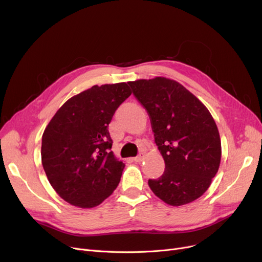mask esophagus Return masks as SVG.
<instances>
[{
  "instance_id": "esophagus-1",
  "label": "esophagus",
  "mask_w": 262,
  "mask_h": 262,
  "mask_svg": "<svg viewBox=\"0 0 262 262\" xmlns=\"http://www.w3.org/2000/svg\"><path fill=\"white\" fill-rule=\"evenodd\" d=\"M143 154L142 153H140L139 155H137V156H136V157H134L133 159H134V161L136 162V163H140V162H142L143 161Z\"/></svg>"
}]
</instances>
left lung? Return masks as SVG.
<instances>
[{
    "instance_id": "left-lung-1",
    "label": "left lung",
    "mask_w": 262,
    "mask_h": 262,
    "mask_svg": "<svg viewBox=\"0 0 262 262\" xmlns=\"http://www.w3.org/2000/svg\"><path fill=\"white\" fill-rule=\"evenodd\" d=\"M150 117L165 171L150 179L154 194L170 206L196 200L209 188L222 156L220 133L211 113L179 82L164 77L128 82Z\"/></svg>"
}]
</instances>
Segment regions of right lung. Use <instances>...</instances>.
Segmentation results:
<instances>
[{
	"instance_id": "add662e5",
	"label": "right lung",
	"mask_w": 262,
	"mask_h": 262,
	"mask_svg": "<svg viewBox=\"0 0 262 262\" xmlns=\"http://www.w3.org/2000/svg\"><path fill=\"white\" fill-rule=\"evenodd\" d=\"M132 94L127 83L94 85L73 96L56 111L41 138V163L61 198L93 208L108 198L125 164L111 151L108 126Z\"/></svg>"
}]
</instances>
